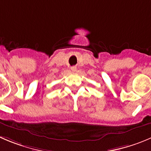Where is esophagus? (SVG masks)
Segmentation results:
<instances>
[{
    "label": "esophagus",
    "mask_w": 151,
    "mask_h": 151,
    "mask_svg": "<svg viewBox=\"0 0 151 151\" xmlns=\"http://www.w3.org/2000/svg\"><path fill=\"white\" fill-rule=\"evenodd\" d=\"M71 70L73 71V72H75V71H77V67H76V66H72L71 68Z\"/></svg>",
    "instance_id": "esophagus-1"
}]
</instances>
